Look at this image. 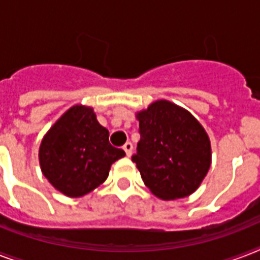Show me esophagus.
I'll list each match as a JSON object with an SVG mask.
<instances>
[{
    "label": "esophagus",
    "mask_w": 260,
    "mask_h": 260,
    "mask_svg": "<svg viewBox=\"0 0 260 260\" xmlns=\"http://www.w3.org/2000/svg\"><path fill=\"white\" fill-rule=\"evenodd\" d=\"M122 150L125 151L126 156H131L132 155V151H134V146H132V143L126 142L124 146H122Z\"/></svg>",
    "instance_id": "34e87169"
}]
</instances>
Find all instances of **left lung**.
Segmentation results:
<instances>
[{"instance_id": "8db88e82", "label": "left lung", "mask_w": 260, "mask_h": 260, "mask_svg": "<svg viewBox=\"0 0 260 260\" xmlns=\"http://www.w3.org/2000/svg\"><path fill=\"white\" fill-rule=\"evenodd\" d=\"M140 140L132 156L144 185L160 200L190 196L212 160L208 134L187 110L166 100L136 113Z\"/></svg>"}]
</instances>
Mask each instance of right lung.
<instances>
[{
  "label": "right lung",
  "mask_w": 260,
  "mask_h": 260,
  "mask_svg": "<svg viewBox=\"0 0 260 260\" xmlns=\"http://www.w3.org/2000/svg\"><path fill=\"white\" fill-rule=\"evenodd\" d=\"M125 155L109 143V131L93 108L74 105L43 138L39 148L42 173L67 197H82L101 185L112 163Z\"/></svg>",
  "instance_id": "1"
}]
</instances>
